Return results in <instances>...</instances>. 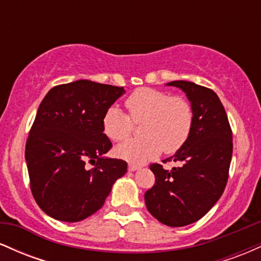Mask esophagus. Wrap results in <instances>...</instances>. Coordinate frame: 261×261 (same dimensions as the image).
Listing matches in <instances>:
<instances>
[{
    "instance_id": "esophagus-1",
    "label": "esophagus",
    "mask_w": 261,
    "mask_h": 261,
    "mask_svg": "<svg viewBox=\"0 0 261 261\" xmlns=\"http://www.w3.org/2000/svg\"><path fill=\"white\" fill-rule=\"evenodd\" d=\"M140 169V166H136V164H128V172H135V170Z\"/></svg>"
}]
</instances>
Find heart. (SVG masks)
<instances>
[{
	"mask_svg": "<svg viewBox=\"0 0 261 261\" xmlns=\"http://www.w3.org/2000/svg\"><path fill=\"white\" fill-rule=\"evenodd\" d=\"M128 115L142 125L143 139L127 140L115 148L119 158L142 164L162 151L175 152L185 143L194 124V110L182 97L153 88H139L125 100ZM133 130V122L118 107H110L103 116V131L113 141H122Z\"/></svg>",
	"mask_w": 261,
	"mask_h": 261,
	"instance_id": "heart-1",
	"label": "heart"
}]
</instances>
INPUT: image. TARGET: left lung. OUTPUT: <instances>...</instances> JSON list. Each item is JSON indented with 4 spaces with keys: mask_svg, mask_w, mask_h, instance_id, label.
Listing matches in <instances>:
<instances>
[{
    "mask_svg": "<svg viewBox=\"0 0 261 261\" xmlns=\"http://www.w3.org/2000/svg\"><path fill=\"white\" fill-rule=\"evenodd\" d=\"M187 94L194 110L188 140L166 161L180 162L172 170L151 164L155 182L145 193L149 214L169 227L191 224L214 207L228 180L232 130L226 110L212 89L188 81L167 83Z\"/></svg>",
    "mask_w": 261,
    "mask_h": 261,
    "instance_id": "left-lung-1",
    "label": "left lung"
}]
</instances>
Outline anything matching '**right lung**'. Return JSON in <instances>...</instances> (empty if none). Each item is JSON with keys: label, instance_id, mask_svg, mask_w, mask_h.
I'll use <instances>...</instances> for the list:
<instances>
[{"label": "right lung", "instance_id": "1", "mask_svg": "<svg viewBox=\"0 0 261 261\" xmlns=\"http://www.w3.org/2000/svg\"><path fill=\"white\" fill-rule=\"evenodd\" d=\"M124 87L79 80L56 86L38 108L25 145L32 194L46 215L79 222L97 212L127 163L104 157L112 142L103 116ZM89 160L95 168L88 170Z\"/></svg>", "mask_w": 261, "mask_h": 261}]
</instances>
